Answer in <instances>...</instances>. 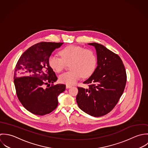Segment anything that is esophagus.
<instances>
[{
  "instance_id": "obj_1",
  "label": "esophagus",
  "mask_w": 148,
  "mask_h": 148,
  "mask_svg": "<svg viewBox=\"0 0 148 148\" xmlns=\"http://www.w3.org/2000/svg\"><path fill=\"white\" fill-rule=\"evenodd\" d=\"M71 87H72V86L69 85H66V89H69V88H71Z\"/></svg>"
}]
</instances>
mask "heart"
Instances as JSON below:
<instances>
[{"label":"heart","instance_id":"b5f03b06","mask_svg":"<svg viewBox=\"0 0 148 148\" xmlns=\"http://www.w3.org/2000/svg\"><path fill=\"white\" fill-rule=\"evenodd\" d=\"M59 54L61 58L51 55L48 63L51 69L56 73L61 72L66 64H70V71L63 73L59 77L61 83L74 85L82 77L88 78L94 71L97 59L94 52L84 47L69 45L62 49Z\"/></svg>","mask_w":148,"mask_h":148}]
</instances>
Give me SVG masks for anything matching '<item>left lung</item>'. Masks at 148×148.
Here are the masks:
<instances>
[{
    "instance_id": "obj_1",
    "label": "left lung",
    "mask_w": 148,
    "mask_h": 148,
    "mask_svg": "<svg viewBox=\"0 0 148 148\" xmlns=\"http://www.w3.org/2000/svg\"><path fill=\"white\" fill-rule=\"evenodd\" d=\"M97 52V66L84 84L86 89L78 87L76 101L79 108L94 117L109 113L118 103L126 82L125 66L117 54L104 46L90 43Z\"/></svg>"
}]
</instances>
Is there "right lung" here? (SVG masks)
Masks as SVG:
<instances>
[{
  "label": "right lung",
  "instance_id": "1",
  "mask_svg": "<svg viewBox=\"0 0 148 148\" xmlns=\"http://www.w3.org/2000/svg\"><path fill=\"white\" fill-rule=\"evenodd\" d=\"M63 43H38L25 51L16 64L14 81L17 97L24 108L34 114L44 116L55 110L58 95L65 90L63 84L45 88L58 79L48 59Z\"/></svg>",
  "mask_w": 148,
  "mask_h": 148
}]
</instances>
